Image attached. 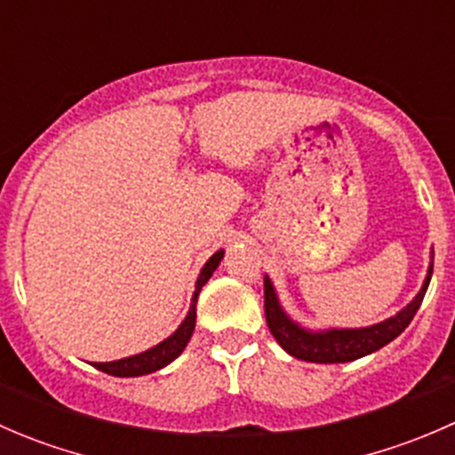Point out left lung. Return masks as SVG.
<instances>
[{
    "label": "left lung",
    "instance_id": "8db88e82",
    "mask_svg": "<svg viewBox=\"0 0 455 455\" xmlns=\"http://www.w3.org/2000/svg\"><path fill=\"white\" fill-rule=\"evenodd\" d=\"M434 273V261L427 268V277L420 286L419 295L394 316L380 321V323L368 325V328H330V330H308L292 321L286 310L279 304V297L275 292L273 282L266 275L264 277V313L268 330L277 339L279 346L291 356L308 363H347L361 356H368L371 352L380 350L389 341L398 337L414 319L416 310L423 304L427 286Z\"/></svg>",
    "mask_w": 455,
    "mask_h": 455
}]
</instances>
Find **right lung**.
Returning a JSON list of instances; mask_svg holds the SVG:
<instances>
[{
  "label": "right lung",
  "mask_w": 455,
  "mask_h": 455,
  "mask_svg": "<svg viewBox=\"0 0 455 455\" xmlns=\"http://www.w3.org/2000/svg\"><path fill=\"white\" fill-rule=\"evenodd\" d=\"M224 251H218L209 257L204 266H202L200 275H198V282H196V291L194 297H191V306H189V313H187L185 321L178 325L176 332L172 337H167L164 341H160L158 346L149 347V350L140 352V355L134 356H127V359H118V361H109V363H92L96 370L105 371V374H112V376H142V374H151L156 370H163L164 365L172 363L173 359L182 355V350L187 347L189 343L191 334L196 330V304H198V295L206 282L211 279L213 270L218 268L220 261H222Z\"/></svg>",
  "instance_id": "right-lung-1"
}]
</instances>
